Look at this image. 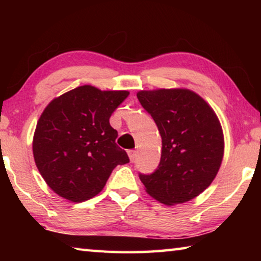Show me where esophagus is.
I'll return each instance as SVG.
<instances>
[{
  "mask_svg": "<svg viewBox=\"0 0 261 261\" xmlns=\"http://www.w3.org/2000/svg\"><path fill=\"white\" fill-rule=\"evenodd\" d=\"M127 154H129L130 161H135V159H136V156H137V152L135 151V149H130V151L127 152Z\"/></svg>",
  "mask_w": 261,
  "mask_h": 261,
  "instance_id": "34e87169",
  "label": "esophagus"
}]
</instances>
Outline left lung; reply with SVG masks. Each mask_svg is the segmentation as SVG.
Here are the masks:
<instances>
[{"mask_svg":"<svg viewBox=\"0 0 261 261\" xmlns=\"http://www.w3.org/2000/svg\"><path fill=\"white\" fill-rule=\"evenodd\" d=\"M137 98L162 138L158 168L139 173L140 180L162 204L193 199L210 187L222 162L223 135L215 113L189 90L140 91Z\"/></svg>","mask_w":261,"mask_h":261,"instance_id":"obj_1","label":"left lung"}]
</instances>
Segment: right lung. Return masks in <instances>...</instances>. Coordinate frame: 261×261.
<instances>
[{
    "label": "right lung",
    "instance_id": "1",
    "mask_svg": "<svg viewBox=\"0 0 261 261\" xmlns=\"http://www.w3.org/2000/svg\"><path fill=\"white\" fill-rule=\"evenodd\" d=\"M129 92L84 85L51 101L35 129L33 155L53 191L73 202L96 196L117 165L130 162L109 118Z\"/></svg>",
    "mask_w": 261,
    "mask_h": 261
}]
</instances>
